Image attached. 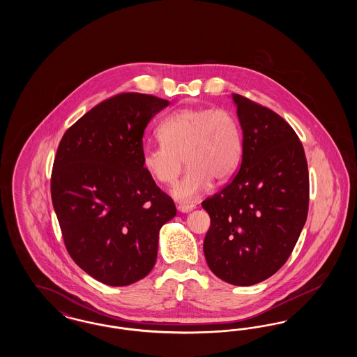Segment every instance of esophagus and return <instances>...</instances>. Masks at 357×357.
<instances>
[{
    "label": "esophagus",
    "instance_id": "obj_1",
    "mask_svg": "<svg viewBox=\"0 0 357 357\" xmlns=\"http://www.w3.org/2000/svg\"><path fill=\"white\" fill-rule=\"evenodd\" d=\"M195 208V204H179L178 206V210L181 211V213H190L191 210H194Z\"/></svg>",
    "mask_w": 357,
    "mask_h": 357
}]
</instances>
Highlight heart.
<instances>
[{
  "label": "heart",
  "instance_id": "heart-1",
  "mask_svg": "<svg viewBox=\"0 0 357 357\" xmlns=\"http://www.w3.org/2000/svg\"><path fill=\"white\" fill-rule=\"evenodd\" d=\"M156 146H144L142 163L149 175L171 185L183 167V178L171 194L179 202L195 201L214 179L227 181L242 158V135L233 114L225 109L182 108L158 127Z\"/></svg>",
  "mask_w": 357,
  "mask_h": 357
}]
</instances>
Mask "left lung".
Segmentation results:
<instances>
[{
    "mask_svg": "<svg viewBox=\"0 0 357 357\" xmlns=\"http://www.w3.org/2000/svg\"><path fill=\"white\" fill-rule=\"evenodd\" d=\"M242 130V162L233 181L202 207L211 218L204 252L225 282L250 287L277 272L293 252L307 217L304 147L285 120L231 95Z\"/></svg>",
    "mask_w": 357,
    "mask_h": 357,
    "instance_id": "left-lung-1",
    "label": "left lung"
}]
</instances>
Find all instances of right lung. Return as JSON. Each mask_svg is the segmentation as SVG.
<instances>
[{"mask_svg":"<svg viewBox=\"0 0 357 357\" xmlns=\"http://www.w3.org/2000/svg\"><path fill=\"white\" fill-rule=\"evenodd\" d=\"M170 105L121 93L98 104L63 136L52 171V204L66 248L85 273L126 287L153 271L159 230L176 215L142 163L143 134Z\"/></svg>","mask_w":357,"mask_h":357,"instance_id":"1","label":"right lung"}]
</instances>
